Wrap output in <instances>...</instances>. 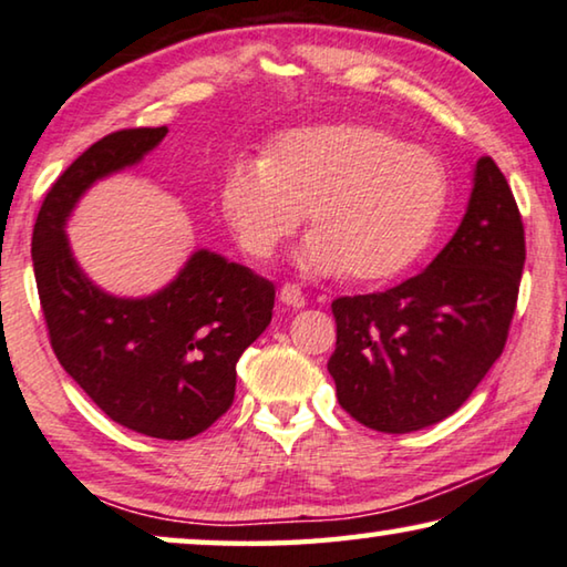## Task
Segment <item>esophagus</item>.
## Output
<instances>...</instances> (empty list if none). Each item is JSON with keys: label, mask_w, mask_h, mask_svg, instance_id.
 Listing matches in <instances>:
<instances>
[{"label": "esophagus", "mask_w": 567, "mask_h": 567, "mask_svg": "<svg viewBox=\"0 0 567 567\" xmlns=\"http://www.w3.org/2000/svg\"><path fill=\"white\" fill-rule=\"evenodd\" d=\"M278 299H281L286 307H291V309H301L303 303H307V296H303V291L296 284H284Z\"/></svg>", "instance_id": "34e87169"}]
</instances>
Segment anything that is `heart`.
<instances>
[{"mask_svg": "<svg viewBox=\"0 0 567 567\" xmlns=\"http://www.w3.org/2000/svg\"><path fill=\"white\" fill-rule=\"evenodd\" d=\"M439 156L368 124L293 128L264 162L225 172L220 207L243 254L271 260L309 213L299 264L382 284L411 268L446 210Z\"/></svg>", "mask_w": 567, "mask_h": 567, "instance_id": "heart-1", "label": "heart"}]
</instances>
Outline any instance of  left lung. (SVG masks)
<instances>
[{
	"instance_id": "left-lung-1",
	"label": "left lung",
	"mask_w": 567,
	"mask_h": 567,
	"mask_svg": "<svg viewBox=\"0 0 567 567\" xmlns=\"http://www.w3.org/2000/svg\"><path fill=\"white\" fill-rule=\"evenodd\" d=\"M525 268V225L492 156L476 162L464 220L423 274L332 301L339 405L382 433L456 413L507 344Z\"/></svg>"
}]
</instances>
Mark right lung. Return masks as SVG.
<instances>
[{"label": "right lung", "instance_id": "add662e5", "mask_svg": "<svg viewBox=\"0 0 567 567\" xmlns=\"http://www.w3.org/2000/svg\"><path fill=\"white\" fill-rule=\"evenodd\" d=\"M167 126L121 128L89 146L52 182L32 230V266L52 352L111 421L185 441L228 413L235 364L271 324L276 286L197 250L146 299H116L78 268L63 225L95 179L136 164Z\"/></svg>", "mask_w": 567, "mask_h": 567}]
</instances>
